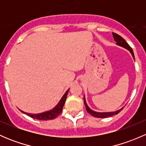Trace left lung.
<instances>
[{
	"mask_svg": "<svg viewBox=\"0 0 146 146\" xmlns=\"http://www.w3.org/2000/svg\"><path fill=\"white\" fill-rule=\"evenodd\" d=\"M112 34H113V37H114V41L117 42L116 44L119 46L123 47V48H126V49H127L128 51H130L132 56H133V59H135L134 54H133V50H132V48H131L130 46L128 44L127 42L125 41V39H123V38H122L121 36H119V35H117V34L116 33H112ZM84 104H85L87 111H88L89 114H90L92 116H93V117H98V118H107V117H112V116L115 115V114H119V113L121 111L122 109H123V107H122L121 109H120V110H117V111H108V112H99V111H93V110H91V109L88 107V104H87L86 100H85V95H84Z\"/></svg>",
	"mask_w": 146,
	"mask_h": 146,
	"instance_id": "left-lung-1",
	"label": "left lung"
}]
</instances>
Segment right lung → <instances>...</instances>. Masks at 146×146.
<instances>
[{
    "label": "right lung",
    "instance_id": "1",
    "mask_svg": "<svg viewBox=\"0 0 146 146\" xmlns=\"http://www.w3.org/2000/svg\"><path fill=\"white\" fill-rule=\"evenodd\" d=\"M69 89L65 92V94L63 95V97L61 98V99L60 100V101L58 102V104L52 109V110H50L48 111H44V112L39 113V114H30V113L25 112V111H23V110H20L23 114H27L29 117H32V118L38 119V120H51V119H55L57 116L59 115L61 112H62L63 107L66 102V97H67L68 92Z\"/></svg>",
    "mask_w": 146,
    "mask_h": 146
}]
</instances>
